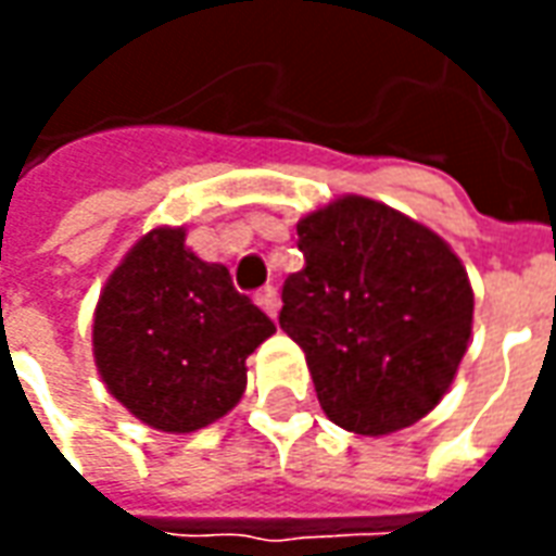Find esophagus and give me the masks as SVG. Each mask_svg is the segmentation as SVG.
Returning a JSON list of instances; mask_svg holds the SVG:
<instances>
[{
    "label": "esophagus",
    "instance_id": "34e87169",
    "mask_svg": "<svg viewBox=\"0 0 556 556\" xmlns=\"http://www.w3.org/2000/svg\"><path fill=\"white\" fill-rule=\"evenodd\" d=\"M255 303H258V306H262V309H265V313L270 315V318H277V313H279V294H277V289H274V286H267V289L258 291V294H255Z\"/></svg>",
    "mask_w": 556,
    "mask_h": 556
}]
</instances>
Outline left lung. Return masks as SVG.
Segmentation results:
<instances>
[{
    "label": "left lung",
    "mask_w": 556,
    "mask_h": 556,
    "mask_svg": "<svg viewBox=\"0 0 556 556\" xmlns=\"http://www.w3.org/2000/svg\"><path fill=\"white\" fill-rule=\"evenodd\" d=\"M303 270L282 286L279 327L306 354L337 426L390 434L453 384L473 325V291L450 243L366 195L298 223Z\"/></svg>",
    "instance_id": "8db88e82"
}]
</instances>
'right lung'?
<instances>
[{
    "instance_id": "obj_1",
    "label": "right lung",
    "mask_w": 556,
    "mask_h": 556,
    "mask_svg": "<svg viewBox=\"0 0 556 556\" xmlns=\"http://www.w3.org/2000/svg\"><path fill=\"white\" fill-rule=\"evenodd\" d=\"M274 330L226 267L187 250L184 229L160 226L106 279L91 342L103 384L134 417L187 434L241 402L247 357Z\"/></svg>"
}]
</instances>
